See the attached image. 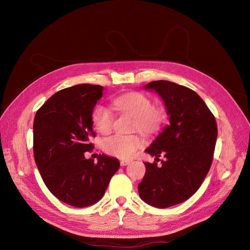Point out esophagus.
<instances>
[{
    "instance_id": "esophagus-1",
    "label": "esophagus",
    "mask_w": 250,
    "mask_h": 250,
    "mask_svg": "<svg viewBox=\"0 0 250 250\" xmlns=\"http://www.w3.org/2000/svg\"><path fill=\"white\" fill-rule=\"evenodd\" d=\"M120 164H121V166H127V165L130 164V161H128V160H122V161L120 162Z\"/></svg>"
}]
</instances>
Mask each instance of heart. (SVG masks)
Returning <instances> with one entry per match:
<instances>
[{
    "mask_svg": "<svg viewBox=\"0 0 250 250\" xmlns=\"http://www.w3.org/2000/svg\"><path fill=\"white\" fill-rule=\"evenodd\" d=\"M113 105L120 111L134 118L133 128L144 134H154L165 122V112L162 108L152 106L147 96L138 92L126 93L113 99ZM92 121L96 129L101 133H108L113 126V113L106 105L98 104L93 110ZM143 145V140L137 134H115L103 141V149L106 153L119 158H131Z\"/></svg>",
    "mask_w": 250,
    "mask_h": 250,
    "instance_id": "b5f03b06",
    "label": "heart"
}]
</instances>
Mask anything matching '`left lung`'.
Wrapping results in <instances>:
<instances>
[{
	"label": "left lung",
	"instance_id": "obj_1",
	"mask_svg": "<svg viewBox=\"0 0 250 250\" xmlns=\"http://www.w3.org/2000/svg\"><path fill=\"white\" fill-rule=\"evenodd\" d=\"M164 100L170 124L146 149L157 163H145L146 173L138 185L140 197L165 208L181 203L200 188L213 162L217 123L207 104L194 90L167 80L145 85Z\"/></svg>",
	"mask_w": 250,
	"mask_h": 250
}]
</instances>
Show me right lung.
<instances>
[{
	"label": "right lung",
	"instance_id": "right-lung-1",
	"mask_svg": "<svg viewBox=\"0 0 250 250\" xmlns=\"http://www.w3.org/2000/svg\"><path fill=\"white\" fill-rule=\"evenodd\" d=\"M103 86L78 84L59 90L36 111L33 153L49 191L69 206L85 208L99 201L119 168L117 158L100 154L86 160L94 148L92 115Z\"/></svg>",
	"mask_w": 250,
	"mask_h": 250
}]
</instances>
